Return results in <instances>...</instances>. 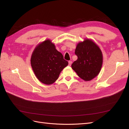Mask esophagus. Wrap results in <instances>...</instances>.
Listing matches in <instances>:
<instances>
[{
	"label": "esophagus",
	"instance_id": "1",
	"mask_svg": "<svg viewBox=\"0 0 129 129\" xmlns=\"http://www.w3.org/2000/svg\"><path fill=\"white\" fill-rule=\"evenodd\" d=\"M72 61H68V65L69 66H71L72 65Z\"/></svg>",
	"mask_w": 129,
	"mask_h": 129
}]
</instances>
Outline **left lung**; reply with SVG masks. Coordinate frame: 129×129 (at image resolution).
I'll list each match as a JSON object with an SVG mask.
<instances>
[{
	"label": "left lung",
	"instance_id": "left-lung-1",
	"mask_svg": "<svg viewBox=\"0 0 129 129\" xmlns=\"http://www.w3.org/2000/svg\"><path fill=\"white\" fill-rule=\"evenodd\" d=\"M77 60L72 68L82 79L90 81L100 73L102 67L103 56L100 48L89 39L78 44L75 51Z\"/></svg>",
	"mask_w": 129,
	"mask_h": 129
}]
</instances>
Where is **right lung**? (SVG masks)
Returning <instances> with one entry per match:
<instances>
[{
  "label": "right lung",
  "instance_id": "add662e5",
  "mask_svg": "<svg viewBox=\"0 0 129 129\" xmlns=\"http://www.w3.org/2000/svg\"><path fill=\"white\" fill-rule=\"evenodd\" d=\"M30 63L38 79L46 84L53 83L68 64L63 55L49 40L44 41L35 48Z\"/></svg>",
  "mask_w": 129,
  "mask_h": 129
}]
</instances>
